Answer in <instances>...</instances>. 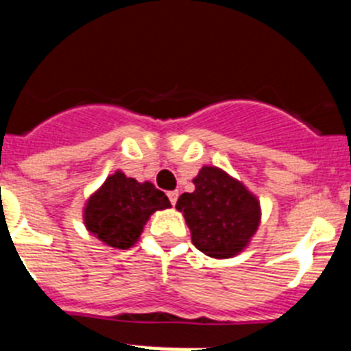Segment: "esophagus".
Returning a JSON list of instances; mask_svg holds the SVG:
<instances>
[{"mask_svg": "<svg viewBox=\"0 0 351 351\" xmlns=\"http://www.w3.org/2000/svg\"><path fill=\"white\" fill-rule=\"evenodd\" d=\"M169 198H170V204L172 206H176V202H178V198H179V191L178 190H173V191H169Z\"/></svg>", "mask_w": 351, "mask_h": 351, "instance_id": "34e87169", "label": "esophagus"}]
</instances>
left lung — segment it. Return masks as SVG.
Wrapping results in <instances>:
<instances>
[{
  "label": "left lung",
  "instance_id": "left-lung-1",
  "mask_svg": "<svg viewBox=\"0 0 351 351\" xmlns=\"http://www.w3.org/2000/svg\"><path fill=\"white\" fill-rule=\"evenodd\" d=\"M193 184V193H182L176 209L184 214L195 247L213 258L241 253L260 225L255 195L218 167H202Z\"/></svg>",
  "mask_w": 351,
  "mask_h": 351
}]
</instances>
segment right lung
<instances>
[{
	"mask_svg": "<svg viewBox=\"0 0 351 351\" xmlns=\"http://www.w3.org/2000/svg\"><path fill=\"white\" fill-rule=\"evenodd\" d=\"M167 207L169 198L153 182H137L117 170L88 200L84 225L107 246L128 250L141 237L149 216Z\"/></svg>",
	"mask_w": 351,
	"mask_h": 351,
	"instance_id": "1",
	"label": "right lung"
}]
</instances>
